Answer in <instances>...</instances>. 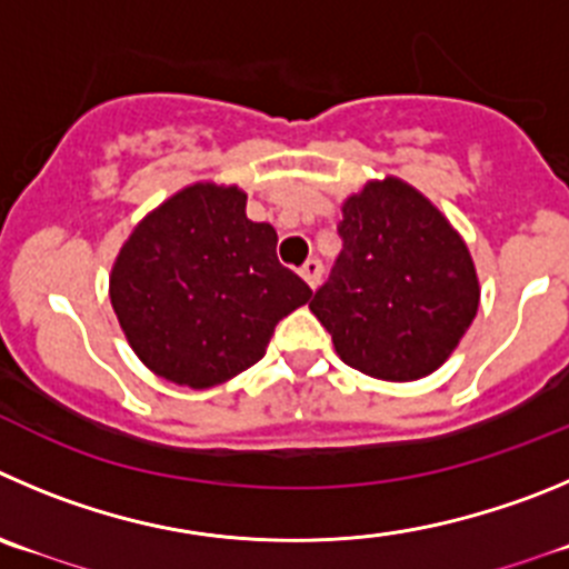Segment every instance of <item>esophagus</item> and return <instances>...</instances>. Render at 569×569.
Returning a JSON list of instances; mask_svg holds the SVG:
<instances>
[{
	"instance_id": "1",
	"label": "esophagus",
	"mask_w": 569,
	"mask_h": 569,
	"mask_svg": "<svg viewBox=\"0 0 569 569\" xmlns=\"http://www.w3.org/2000/svg\"><path fill=\"white\" fill-rule=\"evenodd\" d=\"M300 274H302V280L311 286V289H317V286H320V278H322V260L309 258L306 263H302Z\"/></svg>"
}]
</instances>
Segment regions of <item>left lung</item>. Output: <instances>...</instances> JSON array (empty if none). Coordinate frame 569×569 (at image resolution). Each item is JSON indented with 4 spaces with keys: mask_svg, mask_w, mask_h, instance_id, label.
Returning <instances> with one entry per match:
<instances>
[{
    "mask_svg": "<svg viewBox=\"0 0 569 569\" xmlns=\"http://www.w3.org/2000/svg\"><path fill=\"white\" fill-rule=\"evenodd\" d=\"M337 230L342 252L309 309L339 359L385 381L438 370L480 302L475 260L458 230L396 177L350 196Z\"/></svg>",
    "mask_w": 569,
    "mask_h": 569,
    "instance_id": "1",
    "label": "left lung"
}]
</instances>
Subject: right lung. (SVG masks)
Masks as SVG:
<instances>
[{"mask_svg": "<svg viewBox=\"0 0 569 569\" xmlns=\"http://www.w3.org/2000/svg\"><path fill=\"white\" fill-rule=\"evenodd\" d=\"M274 247V227L247 219L236 184L196 182L148 212L109 278L111 309L142 365L193 390L252 368L274 326L311 300Z\"/></svg>", "mask_w": 569, "mask_h": 569, "instance_id": "add662e5", "label": "right lung"}]
</instances>
